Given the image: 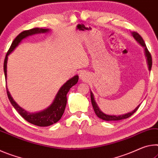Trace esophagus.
Here are the masks:
<instances>
[{"label": "esophagus", "mask_w": 158, "mask_h": 158, "mask_svg": "<svg viewBox=\"0 0 158 158\" xmlns=\"http://www.w3.org/2000/svg\"><path fill=\"white\" fill-rule=\"evenodd\" d=\"M79 76L80 78L84 80L85 78V77H86V75H85V73H84V72H81L79 74Z\"/></svg>", "instance_id": "esophagus-1"}]
</instances>
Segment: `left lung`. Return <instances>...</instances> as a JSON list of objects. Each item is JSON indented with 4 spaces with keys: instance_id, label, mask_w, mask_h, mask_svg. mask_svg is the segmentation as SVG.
<instances>
[{
    "instance_id": "1",
    "label": "left lung",
    "mask_w": 158,
    "mask_h": 158,
    "mask_svg": "<svg viewBox=\"0 0 158 158\" xmlns=\"http://www.w3.org/2000/svg\"><path fill=\"white\" fill-rule=\"evenodd\" d=\"M131 33H132L133 37L135 38V40L137 41L138 43H140L141 45L144 48L145 55H146V59H147V62H148V69H149V71H151V67H152V57H151V53L149 52L148 50V49H147L146 44H145L144 41H143V38H142L141 36L139 35L137 32H135V31H134V32H132ZM90 97H91V102H92V106H93V108H94V110L95 113H96V115L99 118L102 119V120H106V121L120 120H123V119H126V118H130L131 115H132L134 113H135L136 111L138 110V108H139V106H140V105H139L138 106L136 107L135 109H134L132 111V112L128 113H127V114H125V115H118V116H116V115H106V114H104V113H103V112H102V111L99 110V107L97 106V103H96V102H95L94 99V95H93L92 92H91V93H90Z\"/></svg>"
}]
</instances>
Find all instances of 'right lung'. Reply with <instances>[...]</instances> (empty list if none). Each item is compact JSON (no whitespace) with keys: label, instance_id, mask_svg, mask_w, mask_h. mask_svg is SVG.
<instances>
[{"label":"right lung","instance_id":"right-lung-1","mask_svg":"<svg viewBox=\"0 0 158 158\" xmlns=\"http://www.w3.org/2000/svg\"><path fill=\"white\" fill-rule=\"evenodd\" d=\"M49 29L47 28H33L29 30H26L20 33L16 38H15L13 42L12 43V45L10 46V49L7 51L6 54V58L4 60V73L6 78L7 77V56H8L10 53L13 51L15 48L19 45V43L22 41L24 38H27V36L31 35L35 33H45L48 32ZM77 81H78V76H76L72 77L70 80H69L63 86H62L60 89H59V92L56 94L55 99L54 100L53 103H52L50 106H49L45 110H44L39 113H28L27 111L22 109V108L18 106L16 102L12 99L11 95L7 90V94L8 97V99L10 100V103L13 106L14 108L16 109L18 113H19L21 116L23 118H24L27 122L33 124V125L39 126V127H47L52 125L54 123H56V122L60 120L62 115L64 114V110H65L66 102H67V98L66 94L69 92V89L71 88L73 85H76Z\"/></svg>","mask_w":158,"mask_h":158}]
</instances>
